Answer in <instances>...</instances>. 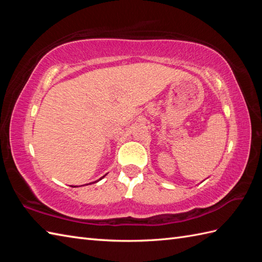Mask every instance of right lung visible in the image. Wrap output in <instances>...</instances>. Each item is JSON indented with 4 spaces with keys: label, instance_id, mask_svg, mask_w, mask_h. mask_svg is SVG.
<instances>
[{
    "label": "right lung",
    "instance_id": "add662e5",
    "mask_svg": "<svg viewBox=\"0 0 262 262\" xmlns=\"http://www.w3.org/2000/svg\"><path fill=\"white\" fill-rule=\"evenodd\" d=\"M103 177H104V176H103ZM103 177H102V178H103ZM102 178H101V179H102ZM101 179H99V180H101ZM99 180H98V181H99ZM96 182H97V181H96ZM72 187H73V186H72ZM74 187H75V186H74Z\"/></svg>",
    "mask_w": 262,
    "mask_h": 262
}]
</instances>
